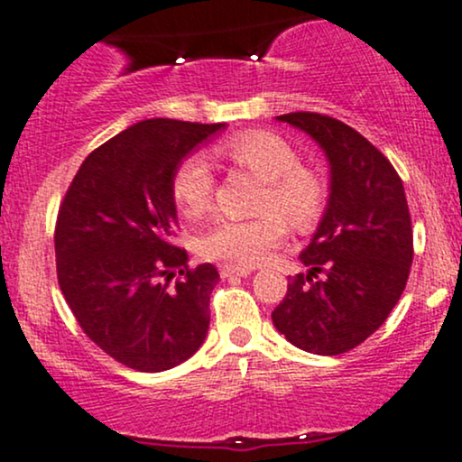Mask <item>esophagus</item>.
I'll return each mask as SVG.
<instances>
[{
  "instance_id": "esophagus-1",
  "label": "esophagus",
  "mask_w": 462,
  "mask_h": 462,
  "mask_svg": "<svg viewBox=\"0 0 462 462\" xmlns=\"http://www.w3.org/2000/svg\"><path fill=\"white\" fill-rule=\"evenodd\" d=\"M251 274V268H242V266H231V263H225L220 266V277L229 279V277H248Z\"/></svg>"
}]
</instances>
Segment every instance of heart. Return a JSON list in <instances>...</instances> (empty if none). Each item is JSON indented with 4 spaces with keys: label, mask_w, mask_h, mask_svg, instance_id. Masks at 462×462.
<instances>
[{
    "label": "heart",
    "mask_w": 462,
    "mask_h": 462,
    "mask_svg": "<svg viewBox=\"0 0 462 462\" xmlns=\"http://www.w3.org/2000/svg\"><path fill=\"white\" fill-rule=\"evenodd\" d=\"M233 163L266 183L259 211L253 220L220 217L199 240V253L233 266H255L283 242L288 223L308 229L319 220L325 189L319 176L300 168L297 152L286 139L273 133L251 131L229 139L220 148ZM214 196V174L203 157L183 159L172 174V199L185 217H200Z\"/></svg>",
    "instance_id": "obj_1"
}]
</instances>
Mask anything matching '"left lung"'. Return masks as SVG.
I'll list each match as a JSON object with an SVG mask.
<instances>
[{
	"mask_svg": "<svg viewBox=\"0 0 462 462\" xmlns=\"http://www.w3.org/2000/svg\"><path fill=\"white\" fill-rule=\"evenodd\" d=\"M319 143L329 163V199L300 253L310 268L290 279L273 323L288 343L319 356L354 349L395 308L412 263L403 183L369 139L320 113L274 117Z\"/></svg>",
	"mask_w": 462,
	"mask_h": 462,
	"instance_id": "obj_1",
	"label": "left lung"
}]
</instances>
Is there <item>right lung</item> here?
<instances>
[{
    "label": "right lung",
    "instance_id": "right-lung-1",
    "mask_svg": "<svg viewBox=\"0 0 462 462\" xmlns=\"http://www.w3.org/2000/svg\"><path fill=\"white\" fill-rule=\"evenodd\" d=\"M225 128L163 117L133 124L82 162L60 205L59 286L82 331L128 369L168 371L205 343L220 274L214 263L188 268L185 248L172 245V174Z\"/></svg>",
    "mask_w": 462,
    "mask_h": 462
}]
</instances>
